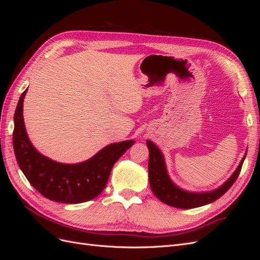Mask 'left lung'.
<instances>
[{
    "label": "left lung",
    "mask_w": 260,
    "mask_h": 260,
    "mask_svg": "<svg viewBox=\"0 0 260 260\" xmlns=\"http://www.w3.org/2000/svg\"><path fill=\"white\" fill-rule=\"evenodd\" d=\"M146 145L149 151V159H148V179L149 185H151L154 195L162 203L167 204L169 206L176 208L190 209L207 205L212 202H215L229 190L232 184L238 179L242 165L246 157L243 156L240 161L238 168L234 170L232 176L228 179L225 182L215 188L212 191L207 192H190L185 191L183 188L179 187L174 181H172L168 175L166 162H165L164 155L152 141L147 140Z\"/></svg>",
    "instance_id": "left-lung-1"
}]
</instances>
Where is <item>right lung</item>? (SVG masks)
<instances>
[{
	"label": "right lung",
	"instance_id": "obj_1",
	"mask_svg": "<svg viewBox=\"0 0 260 260\" xmlns=\"http://www.w3.org/2000/svg\"><path fill=\"white\" fill-rule=\"evenodd\" d=\"M27 90L20 95L15 111L13 133L15 156L23 175L39 193L54 202L78 204L95 199L105 188L114 164L135 141L109 144L78 164L55 161L39 153L28 138L22 116Z\"/></svg>",
	"mask_w": 260,
	"mask_h": 260
}]
</instances>
